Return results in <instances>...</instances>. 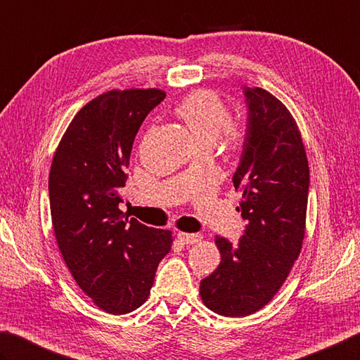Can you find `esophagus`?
<instances>
[{
	"label": "esophagus",
	"mask_w": 360,
	"mask_h": 360,
	"mask_svg": "<svg viewBox=\"0 0 360 360\" xmlns=\"http://www.w3.org/2000/svg\"><path fill=\"white\" fill-rule=\"evenodd\" d=\"M177 238H179L180 243H183V244H195V243L200 241L202 235H200V233H183V232H180V233L177 235Z\"/></svg>",
	"instance_id": "34e87169"
}]
</instances>
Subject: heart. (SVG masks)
Wrapping results in <instances>:
<instances>
[{"mask_svg": "<svg viewBox=\"0 0 360 360\" xmlns=\"http://www.w3.org/2000/svg\"><path fill=\"white\" fill-rule=\"evenodd\" d=\"M177 117L188 127L195 142H214L226 133L229 142L241 144L244 131L241 125H229V110L212 91H195L183 98L175 108Z\"/></svg>", "mask_w": 360, "mask_h": 360, "instance_id": "b5f03b06", "label": "heart"}]
</instances>
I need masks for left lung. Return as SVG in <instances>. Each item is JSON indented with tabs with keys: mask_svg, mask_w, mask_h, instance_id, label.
Masks as SVG:
<instances>
[{
	"mask_svg": "<svg viewBox=\"0 0 360 360\" xmlns=\"http://www.w3.org/2000/svg\"><path fill=\"white\" fill-rule=\"evenodd\" d=\"M246 134L232 177L248 221L236 244L216 236L221 263L200 282L205 306L246 316L271 301L301 252L309 198V162L288 110L262 87L243 86Z\"/></svg>",
	"mask_w": 360,
	"mask_h": 360,
	"instance_id": "1",
	"label": "left lung"
}]
</instances>
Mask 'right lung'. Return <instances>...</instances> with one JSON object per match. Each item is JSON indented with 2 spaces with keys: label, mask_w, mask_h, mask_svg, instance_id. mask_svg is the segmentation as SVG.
I'll return each instance as SVG.
<instances>
[{
  "label": "right lung",
  "mask_w": 360,
  "mask_h": 360,
  "mask_svg": "<svg viewBox=\"0 0 360 360\" xmlns=\"http://www.w3.org/2000/svg\"><path fill=\"white\" fill-rule=\"evenodd\" d=\"M166 98L158 89L111 91L81 108L51 162L49 193L54 235L79 288L112 315L147 301L158 263L172 244L119 210L133 141Z\"/></svg>",
  "instance_id": "right-lung-1"
}]
</instances>
